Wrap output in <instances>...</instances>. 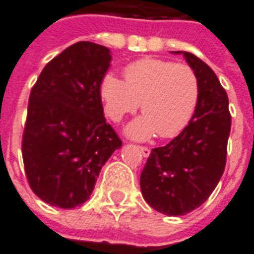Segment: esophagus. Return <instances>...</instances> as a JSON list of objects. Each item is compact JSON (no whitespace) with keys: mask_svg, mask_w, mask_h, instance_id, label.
<instances>
[{"mask_svg":"<svg viewBox=\"0 0 254 254\" xmlns=\"http://www.w3.org/2000/svg\"><path fill=\"white\" fill-rule=\"evenodd\" d=\"M137 149L140 151V154L143 155L144 158H148L149 154H151V149H149L148 147H140V145H138Z\"/></svg>","mask_w":254,"mask_h":254,"instance_id":"34e87169","label":"esophagus"}]
</instances>
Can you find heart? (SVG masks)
Instances as JSON below:
<instances>
[{"label": "heart", "mask_w": 254, "mask_h": 254, "mask_svg": "<svg viewBox=\"0 0 254 254\" xmlns=\"http://www.w3.org/2000/svg\"><path fill=\"white\" fill-rule=\"evenodd\" d=\"M125 81L116 74H106L100 83L105 110L113 121L120 122L137 110L143 116L127 124L125 133L134 140H147L156 133L174 137L187 127L198 100V80L185 64L144 58L127 65Z\"/></svg>", "instance_id": "heart-1"}]
</instances>
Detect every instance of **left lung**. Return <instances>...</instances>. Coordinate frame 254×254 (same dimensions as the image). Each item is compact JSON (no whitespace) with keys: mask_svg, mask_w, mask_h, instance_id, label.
Listing matches in <instances>:
<instances>
[{"mask_svg":"<svg viewBox=\"0 0 254 254\" xmlns=\"http://www.w3.org/2000/svg\"><path fill=\"white\" fill-rule=\"evenodd\" d=\"M182 54L198 80V100L185 129L165 147L151 151L140 177L145 201L169 216L187 215L211 196L223 176L231 127L229 98L207 64Z\"/></svg>","mask_w":254,"mask_h":254,"instance_id":"1","label":"left lung"}]
</instances>
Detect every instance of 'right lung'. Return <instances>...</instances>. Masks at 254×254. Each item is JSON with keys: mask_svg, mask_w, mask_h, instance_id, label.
Masks as SVG:
<instances>
[{"mask_svg": "<svg viewBox=\"0 0 254 254\" xmlns=\"http://www.w3.org/2000/svg\"><path fill=\"white\" fill-rule=\"evenodd\" d=\"M110 61L107 47L77 42L43 67L31 89L21 145L25 176L53 207L87 201L102 167L121 148L100 98Z\"/></svg>", "mask_w": 254, "mask_h": 254, "instance_id": "obj_1", "label": "right lung"}]
</instances>
